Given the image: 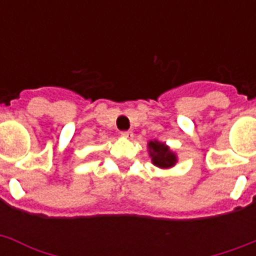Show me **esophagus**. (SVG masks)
<instances>
[{"mask_svg": "<svg viewBox=\"0 0 256 256\" xmlns=\"http://www.w3.org/2000/svg\"><path fill=\"white\" fill-rule=\"evenodd\" d=\"M120 136H122V138H126V140H132L134 134H132V132H120Z\"/></svg>", "mask_w": 256, "mask_h": 256, "instance_id": "34e87169", "label": "esophagus"}]
</instances>
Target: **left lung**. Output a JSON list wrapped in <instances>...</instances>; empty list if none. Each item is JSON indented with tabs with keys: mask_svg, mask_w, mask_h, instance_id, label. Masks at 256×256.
Wrapping results in <instances>:
<instances>
[{
	"mask_svg": "<svg viewBox=\"0 0 256 256\" xmlns=\"http://www.w3.org/2000/svg\"><path fill=\"white\" fill-rule=\"evenodd\" d=\"M148 148H150V156L152 158V164L158 166V168H171L176 162L174 152H171L168 146H164V144H160V142H156V140L152 142V140L148 144Z\"/></svg>",
	"mask_w": 256,
	"mask_h": 256,
	"instance_id": "1",
	"label": "left lung"
}]
</instances>
